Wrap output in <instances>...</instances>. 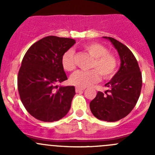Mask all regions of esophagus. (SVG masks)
I'll use <instances>...</instances> for the list:
<instances>
[{
  "instance_id": "obj_1",
  "label": "esophagus",
  "mask_w": 155,
  "mask_h": 155,
  "mask_svg": "<svg viewBox=\"0 0 155 155\" xmlns=\"http://www.w3.org/2000/svg\"><path fill=\"white\" fill-rule=\"evenodd\" d=\"M85 90V88H80V87H76V93H79V92H82L83 91Z\"/></svg>"
}]
</instances>
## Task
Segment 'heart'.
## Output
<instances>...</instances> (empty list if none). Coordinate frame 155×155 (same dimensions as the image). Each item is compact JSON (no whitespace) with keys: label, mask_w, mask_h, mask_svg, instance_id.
<instances>
[{"label":"heart","mask_w":155,"mask_h":155,"mask_svg":"<svg viewBox=\"0 0 155 155\" xmlns=\"http://www.w3.org/2000/svg\"><path fill=\"white\" fill-rule=\"evenodd\" d=\"M84 49L92 58L90 71L78 70L71 75L70 82L75 86L85 88L96 83L101 79V75L104 79L112 78L116 73L118 61L113 54L109 53L105 46L96 43H86ZM62 67L66 71H72L76 68L74 61V51L68 50L64 54L61 59Z\"/></svg>","instance_id":"heart-1"}]
</instances>
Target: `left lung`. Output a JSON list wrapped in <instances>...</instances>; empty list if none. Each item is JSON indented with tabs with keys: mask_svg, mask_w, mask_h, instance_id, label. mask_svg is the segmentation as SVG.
Here are the masks:
<instances>
[{
	"mask_svg": "<svg viewBox=\"0 0 155 155\" xmlns=\"http://www.w3.org/2000/svg\"><path fill=\"white\" fill-rule=\"evenodd\" d=\"M109 40L118 51L121 66L112 79L105 85L109 90L98 91L90 103V109L97 118L113 122L126 117L137 104L141 92L142 74L132 51L123 43L109 37Z\"/></svg>",
	"mask_w": 155,
	"mask_h": 155,
	"instance_id": "8db88e82",
	"label": "left lung"
}]
</instances>
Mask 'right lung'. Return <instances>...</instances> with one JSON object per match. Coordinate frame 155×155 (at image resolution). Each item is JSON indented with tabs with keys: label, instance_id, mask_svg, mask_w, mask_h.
<instances>
[{
	"label": "right lung",
	"instance_id": "1",
	"mask_svg": "<svg viewBox=\"0 0 155 155\" xmlns=\"http://www.w3.org/2000/svg\"><path fill=\"white\" fill-rule=\"evenodd\" d=\"M75 43L73 39L48 36L34 43L23 58L18 74L20 99L40 121H58L70 110L75 87L58 88L56 84L68 79L61 59Z\"/></svg>",
	"mask_w": 155,
	"mask_h": 155
}]
</instances>
